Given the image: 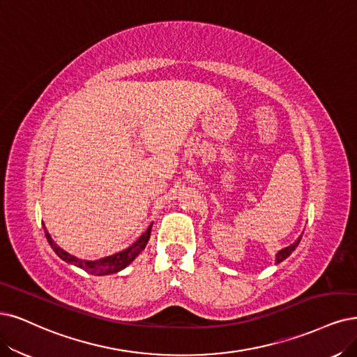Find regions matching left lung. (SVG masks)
<instances>
[{
  "instance_id": "obj_1",
  "label": "left lung",
  "mask_w": 357,
  "mask_h": 357,
  "mask_svg": "<svg viewBox=\"0 0 357 357\" xmlns=\"http://www.w3.org/2000/svg\"><path fill=\"white\" fill-rule=\"evenodd\" d=\"M300 240H301V236H298V240L294 243V244H291V245H288V247H285V248H282L281 252L276 255V263H281L282 260H285L289 255H291L294 250H296V247L298 245V243H300Z\"/></svg>"
}]
</instances>
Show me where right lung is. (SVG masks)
<instances>
[{"label": "right lung", "mask_w": 357, "mask_h": 357, "mask_svg": "<svg viewBox=\"0 0 357 357\" xmlns=\"http://www.w3.org/2000/svg\"><path fill=\"white\" fill-rule=\"evenodd\" d=\"M150 234H151V225L147 228V231H145L134 244H132L128 248H125L123 252H119L113 256L104 257V259H100V260H82V259H77V257H75L69 253H66L63 248H60L54 241H52L50 234L45 229L47 240H48L51 248L54 250L59 257H61L64 261L72 263V265H75V266H79L81 269L92 273V275L116 273L119 271H122L123 268H126L129 263L142 252L145 245H147V243L150 240Z\"/></svg>", "instance_id": "1"}]
</instances>
